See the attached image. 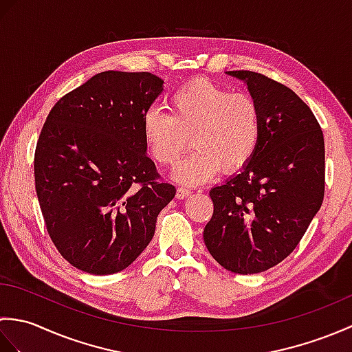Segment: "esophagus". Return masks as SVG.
Here are the masks:
<instances>
[{
  "mask_svg": "<svg viewBox=\"0 0 352 352\" xmlns=\"http://www.w3.org/2000/svg\"><path fill=\"white\" fill-rule=\"evenodd\" d=\"M189 195H190V190L189 189H186V188H178L177 189V198L178 199H183V198L189 197Z\"/></svg>",
  "mask_w": 352,
  "mask_h": 352,
  "instance_id": "34e87169",
  "label": "esophagus"
}]
</instances>
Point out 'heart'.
Here are the masks:
<instances>
[{
	"label": "heart",
	"mask_w": 352,
	"mask_h": 352,
	"mask_svg": "<svg viewBox=\"0 0 352 352\" xmlns=\"http://www.w3.org/2000/svg\"><path fill=\"white\" fill-rule=\"evenodd\" d=\"M263 133L257 100L231 94L210 80H192L169 98V113L157 109L144 118V139L162 166L180 160L190 138L193 151L178 164L175 178L186 184L210 180L222 168L237 172L256 155Z\"/></svg>",
	"instance_id": "1"
}]
</instances>
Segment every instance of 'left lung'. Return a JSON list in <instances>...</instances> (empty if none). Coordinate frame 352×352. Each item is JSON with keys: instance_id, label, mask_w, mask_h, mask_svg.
Here are the masks:
<instances>
[{"instance_id": "left-lung-1", "label": "left lung", "mask_w": 352, "mask_h": 352, "mask_svg": "<svg viewBox=\"0 0 352 352\" xmlns=\"http://www.w3.org/2000/svg\"><path fill=\"white\" fill-rule=\"evenodd\" d=\"M227 74L257 100L263 133L241 174L210 190L204 243L227 271L248 275L286 258L322 206L325 145L318 119L292 89L258 72Z\"/></svg>"}]
</instances>
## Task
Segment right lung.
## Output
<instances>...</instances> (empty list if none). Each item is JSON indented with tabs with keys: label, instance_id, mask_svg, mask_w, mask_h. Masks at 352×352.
<instances>
[{
	"label": "right lung",
	"instance_id": "1",
	"mask_svg": "<svg viewBox=\"0 0 352 352\" xmlns=\"http://www.w3.org/2000/svg\"><path fill=\"white\" fill-rule=\"evenodd\" d=\"M162 91L154 74L100 72L62 96L43 124L34 153L37 199L52 243L80 271L129 267L175 197L144 139V118Z\"/></svg>",
	"mask_w": 352,
	"mask_h": 352
}]
</instances>
